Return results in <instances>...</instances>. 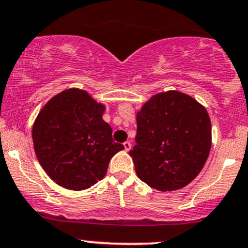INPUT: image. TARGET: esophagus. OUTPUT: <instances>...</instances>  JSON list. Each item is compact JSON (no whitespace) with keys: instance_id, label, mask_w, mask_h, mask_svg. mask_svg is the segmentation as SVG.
Here are the masks:
<instances>
[{"instance_id":"obj_1","label":"esophagus","mask_w":248,"mask_h":248,"mask_svg":"<svg viewBox=\"0 0 248 248\" xmlns=\"http://www.w3.org/2000/svg\"><path fill=\"white\" fill-rule=\"evenodd\" d=\"M124 151H129L132 145H130L129 141H126V142H124Z\"/></svg>"}]
</instances>
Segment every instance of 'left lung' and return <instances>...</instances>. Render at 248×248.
<instances>
[{"label":"left lung","mask_w":248,"mask_h":248,"mask_svg":"<svg viewBox=\"0 0 248 248\" xmlns=\"http://www.w3.org/2000/svg\"><path fill=\"white\" fill-rule=\"evenodd\" d=\"M137 122L135 145L129 155L139 179L165 192L194 180L211 151L207 110L188 95L170 91L145 103Z\"/></svg>","instance_id":"1"}]
</instances>
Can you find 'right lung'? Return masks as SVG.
I'll list each match as a JSON object with an SVG mask.
<instances>
[{"mask_svg": "<svg viewBox=\"0 0 248 248\" xmlns=\"http://www.w3.org/2000/svg\"><path fill=\"white\" fill-rule=\"evenodd\" d=\"M105 107L80 89L54 96L32 127V142L41 166L60 186L89 188L102 180L110 159L124 148L114 142L102 120Z\"/></svg>", "mask_w": 248, "mask_h": 248, "instance_id": "add662e5", "label": "right lung"}]
</instances>
